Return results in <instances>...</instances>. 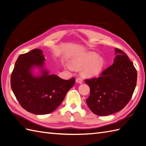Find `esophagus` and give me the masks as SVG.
Returning <instances> with one entry per match:
<instances>
[{"mask_svg":"<svg viewBox=\"0 0 146 146\" xmlns=\"http://www.w3.org/2000/svg\"><path fill=\"white\" fill-rule=\"evenodd\" d=\"M76 82L77 83H78V84H82V82H83V80H82V78L78 77V78H77V79H76Z\"/></svg>","mask_w":146,"mask_h":146,"instance_id":"esophagus-1","label":"esophagus"}]
</instances>
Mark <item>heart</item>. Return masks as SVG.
<instances>
[{
  "label": "heart",
  "mask_w": 146,
  "mask_h": 146,
  "mask_svg": "<svg viewBox=\"0 0 146 146\" xmlns=\"http://www.w3.org/2000/svg\"><path fill=\"white\" fill-rule=\"evenodd\" d=\"M104 59L99 57L97 53L89 52L85 53L72 61V66L75 69L82 70V75L85 77H93L99 75L104 69Z\"/></svg>",
  "instance_id": "1"
}]
</instances>
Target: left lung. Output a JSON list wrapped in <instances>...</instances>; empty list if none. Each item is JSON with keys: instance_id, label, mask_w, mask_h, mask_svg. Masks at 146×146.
Instances as JSON below:
<instances>
[{"instance_id": "left-lung-1", "label": "left lung", "mask_w": 146, "mask_h": 146, "mask_svg": "<svg viewBox=\"0 0 146 146\" xmlns=\"http://www.w3.org/2000/svg\"><path fill=\"white\" fill-rule=\"evenodd\" d=\"M113 64L98 78L85 80L90 87L86 102L94 114L106 116L119 111L132 97L137 82V71L128 56L115 48Z\"/></svg>"}]
</instances>
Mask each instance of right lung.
<instances>
[{"instance_id":"obj_1","label":"right lung","mask_w":146,"mask_h":146,"mask_svg":"<svg viewBox=\"0 0 146 146\" xmlns=\"http://www.w3.org/2000/svg\"><path fill=\"white\" fill-rule=\"evenodd\" d=\"M45 58L41 49H35L19 56L12 71V90L20 105L35 115L52 112L64 99L67 92L75 83V79L64 80L44 69ZM35 67L41 71L36 76Z\"/></svg>"}]
</instances>
